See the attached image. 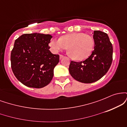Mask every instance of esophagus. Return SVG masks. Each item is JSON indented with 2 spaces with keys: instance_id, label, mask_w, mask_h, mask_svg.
Listing matches in <instances>:
<instances>
[{
  "instance_id": "esophagus-1",
  "label": "esophagus",
  "mask_w": 127,
  "mask_h": 127,
  "mask_svg": "<svg viewBox=\"0 0 127 127\" xmlns=\"http://www.w3.org/2000/svg\"><path fill=\"white\" fill-rule=\"evenodd\" d=\"M64 57V55H60V59H63V58Z\"/></svg>"
}]
</instances>
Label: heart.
Here are the masks:
<instances>
[{
  "label": "heart",
  "instance_id": "1",
  "mask_svg": "<svg viewBox=\"0 0 127 127\" xmlns=\"http://www.w3.org/2000/svg\"><path fill=\"white\" fill-rule=\"evenodd\" d=\"M49 46L54 52L66 49L70 56L75 60L87 59L93 51L94 40L91 36L83 33H72L62 36L60 39L52 38Z\"/></svg>",
  "mask_w": 127,
  "mask_h": 127
}]
</instances>
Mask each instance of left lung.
Here are the masks:
<instances>
[{"instance_id":"1","label":"left lung","mask_w":127,"mask_h":127,"mask_svg":"<svg viewBox=\"0 0 127 127\" xmlns=\"http://www.w3.org/2000/svg\"><path fill=\"white\" fill-rule=\"evenodd\" d=\"M94 51L83 62H70L69 73L75 80L85 84L96 82L109 70L112 62L113 47L107 34L95 30Z\"/></svg>"}]
</instances>
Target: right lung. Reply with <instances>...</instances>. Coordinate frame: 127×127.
<instances>
[{"mask_svg":"<svg viewBox=\"0 0 127 127\" xmlns=\"http://www.w3.org/2000/svg\"><path fill=\"white\" fill-rule=\"evenodd\" d=\"M51 34H22L15 40L11 54V68L17 79L28 87L40 88L50 83L59 55L49 50Z\"/></svg>","mask_w":127,"mask_h":127,"instance_id":"1","label":"right lung"}]
</instances>
